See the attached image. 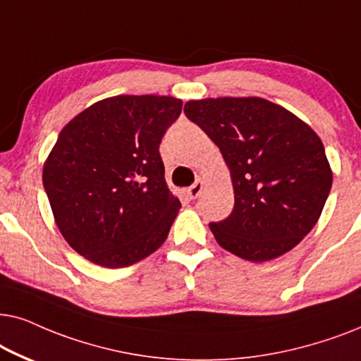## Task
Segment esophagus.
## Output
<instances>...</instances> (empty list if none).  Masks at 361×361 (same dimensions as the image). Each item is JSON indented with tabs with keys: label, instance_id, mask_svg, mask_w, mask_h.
<instances>
[{
	"label": "esophagus",
	"instance_id": "esophagus-1",
	"mask_svg": "<svg viewBox=\"0 0 361 361\" xmlns=\"http://www.w3.org/2000/svg\"><path fill=\"white\" fill-rule=\"evenodd\" d=\"M203 188H204V180H201V178H200V180H196L195 185H191L188 188V196L191 200H196L201 195Z\"/></svg>",
	"mask_w": 361,
	"mask_h": 361
}]
</instances>
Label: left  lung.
Segmentation results:
<instances>
[{"label": "left lung", "instance_id": "obj_1", "mask_svg": "<svg viewBox=\"0 0 361 361\" xmlns=\"http://www.w3.org/2000/svg\"><path fill=\"white\" fill-rule=\"evenodd\" d=\"M185 114L231 173L233 213L209 224L219 246L252 262L294 249L319 221L334 180L320 137L261 97L190 100Z\"/></svg>", "mask_w": 361, "mask_h": 361}]
</instances>
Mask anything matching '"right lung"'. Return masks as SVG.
<instances>
[{
  "mask_svg": "<svg viewBox=\"0 0 361 361\" xmlns=\"http://www.w3.org/2000/svg\"><path fill=\"white\" fill-rule=\"evenodd\" d=\"M181 105L168 95H115L61 130L42 183L61 234L87 261L127 267L165 243L181 203L158 147Z\"/></svg>",
  "mask_w": 361,
  "mask_h": 361,
  "instance_id": "obj_1",
  "label": "right lung"
}]
</instances>
